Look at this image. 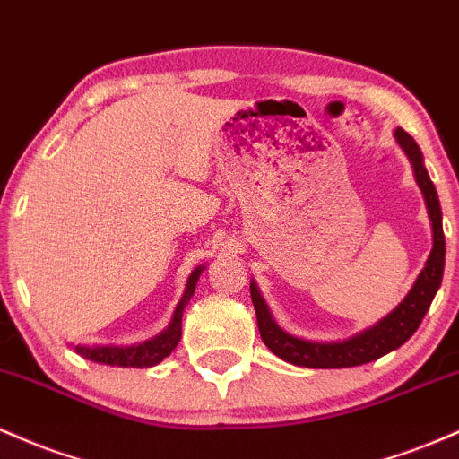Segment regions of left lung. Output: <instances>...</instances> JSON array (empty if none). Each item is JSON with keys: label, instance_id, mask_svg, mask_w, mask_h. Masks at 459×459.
<instances>
[{"label": "left lung", "instance_id": "1", "mask_svg": "<svg viewBox=\"0 0 459 459\" xmlns=\"http://www.w3.org/2000/svg\"><path fill=\"white\" fill-rule=\"evenodd\" d=\"M394 141L408 156L416 184H419L420 193H423L427 214H429L431 240L434 243H431L429 257H427L423 271L419 273L408 295L403 297V301L393 312L385 314L384 318H379L375 325L367 327L364 332L355 333L347 341L336 342L306 341V338H297L284 332V329L277 325L275 318H273L260 288L251 280V301H254L255 307L262 341L284 362L306 368H349L373 362V359L382 358V355L394 351L401 344L408 342L411 333L419 329L420 321L425 318L431 301H434L437 288L442 284V273H445V231H442L440 199H437L434 182H431L429 173L425 169L423 153H420V147L416 145L414 138L408 132L401 130V127H396Z\"/></svg>", "mask_w": 459, "mask_h": 459}]
</instances>
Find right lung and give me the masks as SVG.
<instances>
[{"instance_id":"right-lung-1","label":"right lung","mask_w":459,"mask_h":459,"mask_svg":"<svg viewBox=\"0 0 459 459\" xmlns=\"http://www.w3.org/2000/svg\"><path fill=\"white\" fill-rule=\"evenodd\" d=\"M205 271V266H197L188 275L186 288H184V295L175 306L171 323H169L167 329H162L158 336L149 338V341L141 344H130V347H115V344H77L75 351L82 355V358L91 359V362L97 364H108V367H123V368H149L160 364L164 358L173 353V349L178 347L179 338H182V316L184 310H186L190 297L195 295V286H197L199 275Z\"/></svg>"}]
</instances>
